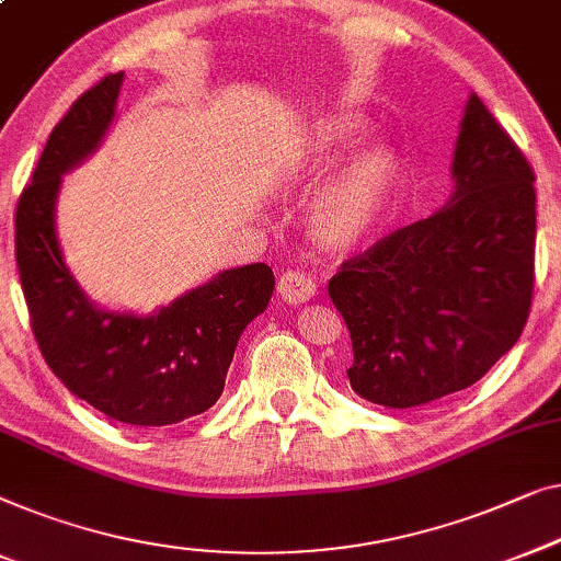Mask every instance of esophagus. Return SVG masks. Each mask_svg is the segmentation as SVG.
Wrapping results in <instances>:
<instances>
[{"mask_svg": "<svg viewBox=\"0 0 561 561\" xmlns=\"http://www.w3.org/2000/svg\"><path fill=\"white\" fill-rule=\"evenodd\" d=\"M278 294L288 304H306L316 294V280L304 271H286L278 280Z\"/></svg>", "mask_w": 561, "mask_h": 561, "instance_id": "obj_1", "label": "esophagus"}]
</instances>
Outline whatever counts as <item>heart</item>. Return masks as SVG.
Segmentation results:
<instances>
[{
    "label": "heart",
    "mask_w": 561,
    "mask_h": 561,
    "mask_svg": "<svg viewBox=\"0 0 561 561\" xmlns=\"http://www.w3.org/2000/svg\"><path fill=\"white\" fill-rule=\"evenodd\" d=\"M364 118L334 113L316 121L308 136V169L336 161L364 134ZM400 184V161L387 146H367L346 159L331 180L316 192L308 213V230L323 248H356L375 232Z\"/></svg>",
    "instance_id": "obj_1"
}]
</instances>
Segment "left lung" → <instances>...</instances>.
<instances>
[{"instance_id":"obj_1","label":"left lung","mask_w":561,"mask_h":561,"mask_svg":"<svg viewBox=\"0 0 561 561\" xmlns=\"http://www.w3.org/2000/svg\"><path fill=\"white\" fill-rule=\"evenodd\" d=\"M453 180L437 213L377 240L329 280L352 334V389L392 410L476 385L529 319L537 176L476 93Z\"/></svg>"}]
</instances>
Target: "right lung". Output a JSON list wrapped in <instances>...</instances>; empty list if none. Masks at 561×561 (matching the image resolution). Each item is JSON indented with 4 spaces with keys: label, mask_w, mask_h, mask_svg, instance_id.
Listing matches in <instances>:
<instances>
[{
    "label": "right lung",
    "mask_w": 561,
    "mask_h": 561,
    "mask_svg": "<svg viewBox=\"0 0 561 561\" xmlns=\"http://www.w3.org/2000/svg\"><path fill=\"white\" fill-rule=\"evenodd\" d=\"M124 72L99 80L53 128L14 215V255L32 334L47 367L105 417L174 425L220 400L242 329L265 311V263L230 267L151 316L105 311L62 261L55 202L62 174L99 149L116 116Z\"/></svg>",
    "instance_id": "obj_1"
}]
</instances>
